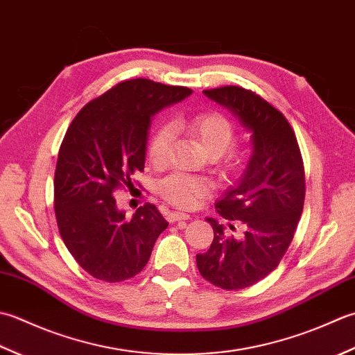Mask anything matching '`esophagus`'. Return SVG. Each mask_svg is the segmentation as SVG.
<instances>
[{"instance_id": "obj_1", "label": "esophagus", "mask_w": 355, "mask_h": 355, "mask_svg": "<svg viewBox=\"0 0 355 355\" xmlns=\"http://www.w3.org/2000/svg\"><path fill=\"white\" fill-rule=\"evenodd\" d=\"M190 219V216L185 214V213H178V211H171L167 214V220L168 222H179V220H188Z\"/></svg>"}]
</instances>
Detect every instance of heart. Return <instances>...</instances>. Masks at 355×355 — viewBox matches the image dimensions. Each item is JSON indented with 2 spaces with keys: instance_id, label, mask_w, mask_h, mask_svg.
Returning <instances> with one entry per match:
<instances>
[{
  "instance_id": "1",
  "label": "heart",
  "mask_w": 355,
  "mask_h": 355,
  "mask_svg": "<svg viewBox=\"0 0 355 355\" xmlns=\"http://www.w3.org/2000/svg\"><path fill=\"white\" fill-rule=\"evenodd\" d=\"M173 127L184 130L194 137L207 153L219 159V168L225 176L237 175L247 164L245 151L225 153L234 139V125L227 116L218 112H204L190 119H178ZM173 142V128L164 125L157 128L151 136L147 147V156L153 165H162L168 157V151ZM159 194L170 204L180 208H193L199 200L207 196L211 190V184L204 178L188 176L182 173H175L165 178L157 187Z\"/></svg>"
}]
</instances>
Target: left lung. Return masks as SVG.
Wrapping results in <instances>:
<instances>
[{
  "mask_svg": "<svg viewBox=\"0 0 355 355\" xmlns=\"http://www.w3.org/2000/svg\"><path fill=\"white\" fill-rule=\"evenodd\" d=\"M204 95L251 133L252 153L241 180L216 202L223 219L243 223V236H227L219 220L207 218L214 239L196 263L213 285L242 289L277 268L291 243L305 200V171L291 125L271 104L236 85L204 90Z\"/></svg>",
  "mask_w": 355,
  "mask_h": 355,
  "instance_id": "1",
  "label": "left lung"
}]
</instances>
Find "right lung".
Returning a JSON list of instances; mask_svg holds the SVG:
<instances>
[{"label":"right lung","mask_w":355,"mask_h":355,"mask_svg":"<svg viewBox=\"0 0 355 355\" xmlns=\"http://www.w3.org/2000/svg\"><path fill=\"white\" fill-rule=\"evenodd\" d=\"M193 90L137 78L90 101L71 121L58 153L55 214L70 254L93 277L121 282L147 265L168 227L151 204L132 219L113 193L144 171L151 118Z\"/></svg>","instance_id":"1"}]
</instances>
